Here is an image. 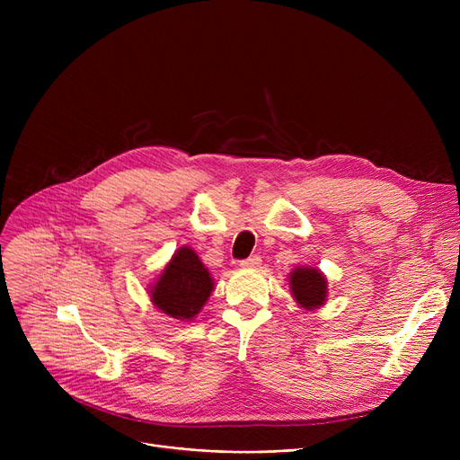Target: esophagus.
I'll list each match as a JSON object with an SVG mask.
<instances>
[{
  "label": "esophagus",
  "instance_id": "esophagus-1",
  "mask_svg": "<svg viewBox=\"0 0 460 460\" xmlns=\"http://www.w3.org/2000/svg\"><path fill=\"white\" fill-rule=\"evenodd\" d=\"M261 262H262V259L259 255H252V257H248L244 261H240V267H244V269H259Z\"/></svg>",
  "mask_w": 460,
  "mask_h": 460
}]
</instances>
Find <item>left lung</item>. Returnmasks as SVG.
<instances>
[{
	"label": "left lung",
	"instance_id": "left-lung-1",
	"mask_svg": "<svg viewBox=\"0 0 460 460\" xmlns=\"http://www.w3.org/2000/svg\"><path fill=\"white\" fill-rule=\"evenodd\" d=\"M288 285L295 300L304 309H317L326 302L328 296V283L321 270L298 267L288 276Z\"/></svg>",
	"mask_w": 460,
	"mask_h": 460
}]
</instances>
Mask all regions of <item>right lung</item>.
Instances as JSON below:
<instances>
[{
    "mask_svg": "<svg viewBox=\"0 0 460 460\" xmlns=\"http://www.w3.org/2000/svg\"><path fill=\"white\" fill-rule=\"evenodd\" d=\"M212 288L214 281L198 253L182 246L153 285L151 300L165 315L191 321L208 300Z\"/></svg>",
    "mask_w": 460,
    "mask_h": 460,
    "instance_id": "1",
    "label": "right lung"
}]
</instances>
